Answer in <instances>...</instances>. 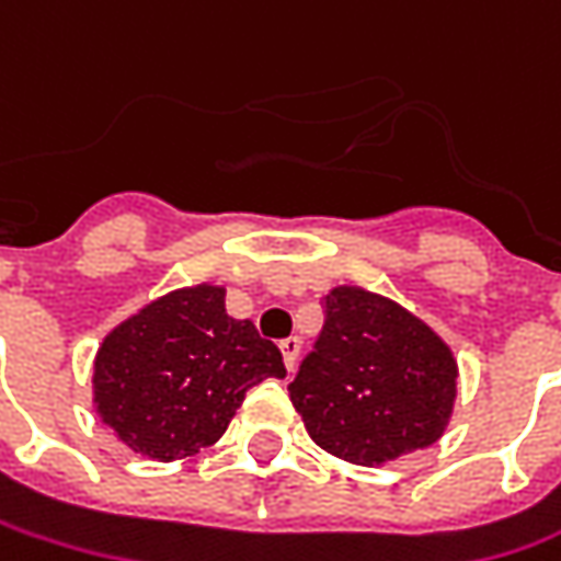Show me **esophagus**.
Wrapping results in <instances>:
<instances>
[{
  "instance_id": "esophagus-1",
  "label": "esophagus",
  "mask_w": 561,
  "mask_h": 561,
  "mask_svg": "<svg viewBox=\"0 0 561 561\" xmlns=\"http://www.w3.org/2000/svg\"><path fill=\"white\" fill-rule=\"evenodd\" d=\"M299 350H302V343H299L296 336H287V340H280V353H284V365H287V371H293V368H296Z\"/></svg>"
}]
</instances>
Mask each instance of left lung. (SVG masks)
I'll use <instances>...</instances> for the list:
<instances>
[{"label": "left lung", "mask_w": 561, "mask_h": 561, "mask_svg": "<svg viewBox=\"0 0 561 561\" xmlns=\"http://www.w3.org/2000/svg\"><path fill=\"white\" fill-rule=\"evenodd\" d=\"M321 309L324 328L287 387L309 437L356 465L440 440L459 377L440 336L362 287H336Z\"/></svg>", "instance_id": "obj_1"}]
</instances>
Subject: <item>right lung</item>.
Returning <instances> with one entry per match:
<instances>
[{
	"mask_svg": "<svg viewBox=\"0 0 561 561\" xmlns=\"http://www.w3.org/2000/svg\"><path fill=\"white\" fill-rule=\"evenodd\" d=\"M287 377L280 350L225 309V287L168 293L102 340L93 402L134 453L174 462L227 431L249 387Z\"/></svg>",
	"mask_w": 561,
	"mask_h": 561,
	"instance_id": "right-lung-1",
	"label": "right lung"
}]
</instances>
